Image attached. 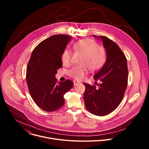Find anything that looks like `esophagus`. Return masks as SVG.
<instances>
[{"instance_id": "obj_1", "label": "esophagus", "mask_w": 149, "mask_h": 149, "mask_svg": "<svg viewBox=\"0 0 149 149\" xmlns=\"http://www.w3.org/2000/svg\"><path fill=\"white\" fill-rule=\"evenodd\" d=\"M80 83V82H79V81H74V86H76V85H77L78 84H79Z\"/></svg>"}]
</instances>
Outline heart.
Segmentation results:
<instances>
[{
	"mask_svg": "<svg viewBox=\"0 0 149 149\" xmlns=\"http://www.w3.org/2000/svg\"><path fill=\"white\" fill-rule=\"evenodd\" d=\"M74 52L81 54L79 65L74 66L68 72L69 75L77 80L83 79L88 74L89 70L96 71L101 69L106 60V52L102 46L91 39H84L73 44ZM61 59L64 65H70L71 52L68 49L63 50Z\"/></svg>",
	"mask_w": 149,
	"mask_h": 149,
	"instance_id": "b5f03b06",
	"label": "heart"
}]
</instances>
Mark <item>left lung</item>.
Returning <instances> with one entry per match:
<instances>
[{
    "mask_svg": "<svg viewBox=\"0 0 149 149\" xmlns=\"http://www.w3.org/2000/svg\"><path fill=\"white\" fill-rule=\"evenodd\" d=\"M93 36L102 41L107 60L94 76L100 82L98 88L97 81L93 86L84 83V99L90 113L104 116L115 110L123 100L128 84V68L126 57L117 44L106 36Z\"/></svg>",
    "mask_w": 149,
    "mask_h": 149,
    "instance_id": "left-lung-1",
    "label": "left lung"
}]
</instances>
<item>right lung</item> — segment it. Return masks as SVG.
<instances>
[{"label": "right lung", "instance_id": "right-lung-1", "mask_svg": "<svg viewBox=\"0 0 149 149\" xmlns=\"http://www.w3.org/2000/svg\"><path fill=\"white\" fill-rule=\"evenodd\" d=\"M71 39L67 35H55L42 41L33 50L26 68L29 93L39 108L55 111L65 103L63 95L74 84L71 80L58 82L57 70L62 67L61 55Z\"/></svg>", "mask_w": 149, "mask_h": 149}]
</instances>
